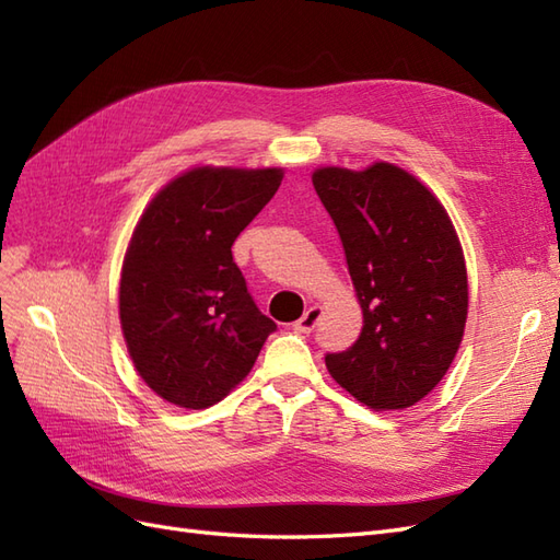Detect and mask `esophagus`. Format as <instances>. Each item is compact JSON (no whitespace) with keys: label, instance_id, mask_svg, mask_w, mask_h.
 I'll use <instances>...</instances> for the list:
<instances>
[{"label":"esophagus","instance_id":"34e87169","mask_svg":"<svg viewBox=\"0 0 560 560\" xmlns=\"http://www.w3.org/2000/svg\"><path fill=\"white\" fill-rule=\"evenodd\" d=\"M319 319H322V307H310L303 317H300L298 322H295V331L298 334H312L314 328H317V324H319Z\"/></svg>","mask_w":560,"mask_h":560}]
</instances>
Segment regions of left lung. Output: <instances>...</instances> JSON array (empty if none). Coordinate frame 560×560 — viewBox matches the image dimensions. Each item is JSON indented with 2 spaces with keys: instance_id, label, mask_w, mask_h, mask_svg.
<instances>
[{
  "instance_id": "obj_1",
  "label": "left lung",
  "mask_w": 560,
  "mask_h": 560,
  "mask_svg": "<svg viewBox=\"0 0 560 560\" xmlns=\"http://www.w3.org/2000/svg\"><path fill=\"white\" fill-rule=\"evenodd\" d=\"M312 184L338 229L364 314L354 346L326 354L328 374L369 409L417 405L447 374L468 314L464 250L450 214L390 163L319 167Z\"/></svg>"
}]
</instances>
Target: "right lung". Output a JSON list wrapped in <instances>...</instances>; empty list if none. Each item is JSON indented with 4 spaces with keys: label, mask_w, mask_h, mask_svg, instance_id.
I'll return each instance as SVG.
<instances>
[{
    "label": "right lung",
    "mask_w": 560,
    "mask_h": 560,
    "mask_svg": "<svg viewBox=\"0 0 560 560\" xmlns=\"http://www.w3.org/2000/svg\"><path fill=\"white\" fill-rule=\"evenodd\" d=\"M281 179L279 167H194L141 214L122 262L120 326L139 376L172 405H218L277 331L232 246Z\"/></svg>",
    "instance_id": "1"
}]
</instances>
